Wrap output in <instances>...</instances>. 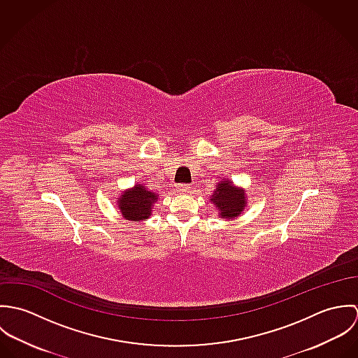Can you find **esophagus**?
I'll use <instances>...</instances> for the list:
<instances>
[{"label": "esophagus", "mask_w": 358, "mask_h": 358, "mask_svg": "<svg viewBox=\"0 0 358 358\" xmlns=\"http://www.w3.org/2000/svg\"><path fill=\"white\" fill-rule=\"evenodd\" d=\"M175 190L180 194H185V193H189L192 190V187L189 185H176L175 186Z\"/></svg>", "instance_id": "34e87169"}]
</instances>
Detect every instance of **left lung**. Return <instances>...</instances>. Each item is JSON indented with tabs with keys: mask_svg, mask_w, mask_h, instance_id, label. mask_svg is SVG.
<instances>
[{
	"mask_svg": "<svg viewBox=\"0 0 358 358\" xmlns=\"http://www.w3.org/2000/svg\"><path fill=\"white\" fill-rule=\"evenodd\" d=\"M247 201V192L243 187H237L227 178H222L215 185L213 194L210 196V203L215 205L219 217L227 220L238 217L244 212Z\"/></svg>",
	"mask_w": 358,
	"mask_h": 358,
	"instance_id": "1",
	"label": "left lung"
}]
</instances>
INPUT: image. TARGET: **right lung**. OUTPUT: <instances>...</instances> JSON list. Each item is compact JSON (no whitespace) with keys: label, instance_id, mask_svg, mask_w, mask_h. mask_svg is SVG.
I'll use <instances>...</instances> for the list:
<instances>
[{"label":"right lung","instance_id":"1","mask_svg":"<svg viewBox=\"0 0 358 358\" xmlns=\"http://www.w3.org/2000/svg\"><path fill=\"white\" fill-rule=\"evenodd\" d=\"M158 193L150 190L142 183H136L131 189H127L115 199V204L125 220L142 222L152 216L154 204L158 200Z\"/></svg>","mask_w":358,"mask_h":358}]
</instances>
